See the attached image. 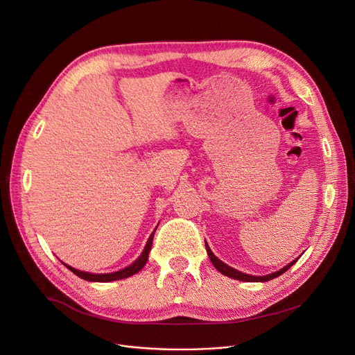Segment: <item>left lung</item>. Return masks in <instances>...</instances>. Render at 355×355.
<instances>
[{
	"label": "left lung",
	"instance_id": "left-lung-1",
	"mask_svg": "<svg viewBox=\"0 0 355 355\" xmlns=\"http://www.w3.org/2000/svg\"><path fill=\"white\" fill-rule=\"evenodd\" d=\"M206 249H207V254H209V257H210V260H211V263L214 265V268H216L220 273H223L225 276H229V277H233V279H236V281H243V282H268V281H272V279H275V277H277V276H281L282 273H285L293 263L297 262V259H300V257L295 259L293 262H291L289 265H286V266L282 268L281 270H276V272H273V273H270V275L253 276V275H248V273L240 272V270H237V269H234V268H230V266L226 265V263H223L221 260L211 252L210 246L207 245V241H206Z\"/></svg>",
	"mask_w": 355,
	"mask_h": 355
}]
</instances>
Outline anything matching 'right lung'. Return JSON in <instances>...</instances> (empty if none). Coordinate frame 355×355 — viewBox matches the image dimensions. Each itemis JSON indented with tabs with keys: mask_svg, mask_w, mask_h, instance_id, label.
<instances>
[{
	"mask_svg": "<svg viewBox=\"0 0 355 355\" xmlns=\"http://www.w3.org/2000/svg\"><path fill=\"white\" fill-rule=\"evenodd\" d=\"M157 227H158V226H157ZM157 227H155V230H157ZM155 230L151 233V236H149V239H148V241H146V245H145V248H144L141 256L135 260V262L130 263V265H129L128 268H125V269L118 270V272H110V273H90V272L74 269V268L66 265L64 262H62V263H63L69 270H71L74 275L82 277V279H85V281H89V282H112V281H119V279H125V277H129V276H132V275L138 273V272L145 266L146 260H148L149 250H151V248H153V239H154Z\"/></svg>",
	"mask_w": 355,
	"mask_h": 355,
	"instance_id": "add662e5",
	"label": "right lung"
}]
</instances>
